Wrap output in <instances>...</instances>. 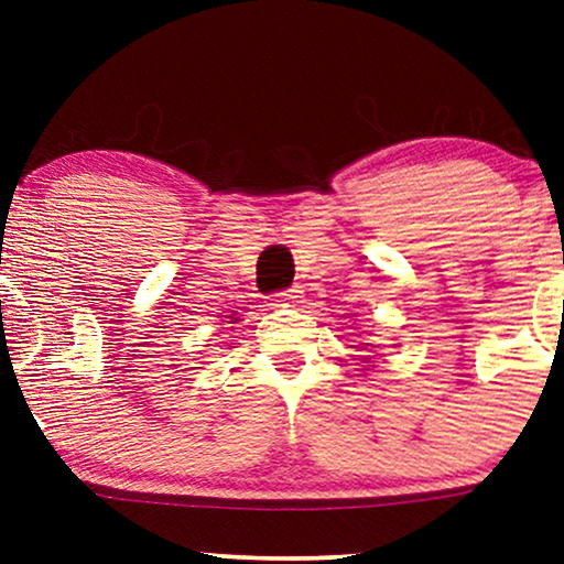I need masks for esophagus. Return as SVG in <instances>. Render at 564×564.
Masks as SVG:
<instances>
[{
	"label": "esophagus",
	"instance_id": "esophagus-1",
	"mask_svg": "<svg viewBox=\"0 0 564 564\" xmlns=\"http://www.w3.org/2000/svg\"><path fill=\"white\" fill-rule=\"evenodd\" d=\"M300 286H294V289H286V291H278L275 294V302H281V304H294L296 300H300Z\"/></svg>",
	"mask_w": 564,
	"mask_h": 564
}]
</instances>
